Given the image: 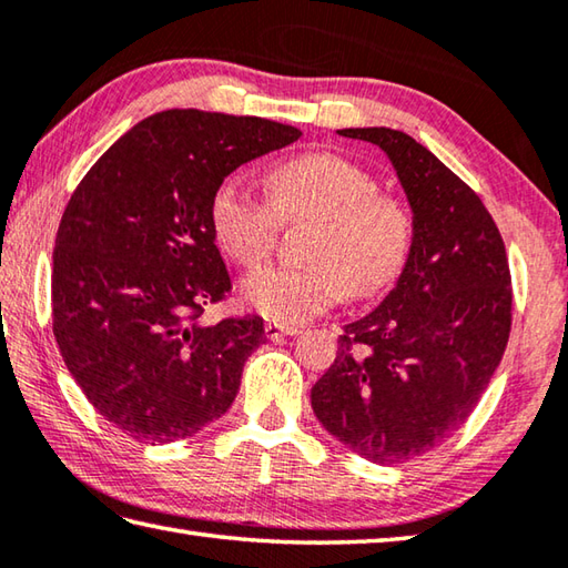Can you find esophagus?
Here are the masks:
<instances>
[{"label":"esophagus","mask_w":568,"mask_h":568,"mask_svg":"<svg viewBox=\"0 0 568 568\" xmlns=\"http://www.w3.org/2000/svg\"><path fill=\"white\" fill-rule=\"evenodd\" d=\"M298 326H284V324H264V334H266V338L270 341H280V338H284V336H296L298 334Z\"/></svg>","instance_id":"obj_1"}]
</instances>
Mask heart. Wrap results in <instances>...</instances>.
Returning <instances> with one entry per match:
<instances>
[{
  "instance_id": "obj_1",
  "label": "heart",
  "mask_w": 568,
  "mask_h": 568,
  "mask_svg": "<svg viewBox=\"0 0 568 568\" xmlns=\"http://www.w3.org/2000/svg\"><path fill=\"white\" fill-rule=\"evenodd\" d=\"M270 195L230 175L212 197V227L242 266H260L276 247L282 222L316 220L308 264H280L242 282L244 304L274 324L298 326L346 296H368L400 274L413 244L408 207L378 195L376 178L351 160L306 153L266 175Z\"/></svg>"
}]
</instances>
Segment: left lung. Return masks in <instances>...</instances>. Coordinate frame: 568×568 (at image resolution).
<instances>
[{
	"instance_id": "obj_1",
	"label": "left lung",
	"mask_w": 568,
	"mask_h": 568,
	"mask_svg": "<svg viewBox=\"0 0 568 568\" xmlns=\"http://www.w3.org/2000/svg\"><path fill=\"white\" fill-rule=\"evenodd\" d=\"M338 135L388 155L413 244L383 302L344 326L312 408L348 450L398 465L443 445L483 398L509 338V264L483 200L415 138L393 128Z\"/></svg>"
}]
</instances>
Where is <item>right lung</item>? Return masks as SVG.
<instances>
[{"mask_svg":"<svg viewBox=\"0 0 568 568\" xmlns=\"http://www.w3.org/2000/svg\"><path fill=\"white\" fill-rule=\"evenodd\" d=\"M298 138L266 118L163 111L118 138L71 195L53 247V336L89 403L133 440H183L230 410L266 336L260 316L197 318L230 292L212 197Z\"/></svg>","mask_w":568,"mask_h":568,"instance_id":"add662e5","label":"right lung"}]
</instances>
